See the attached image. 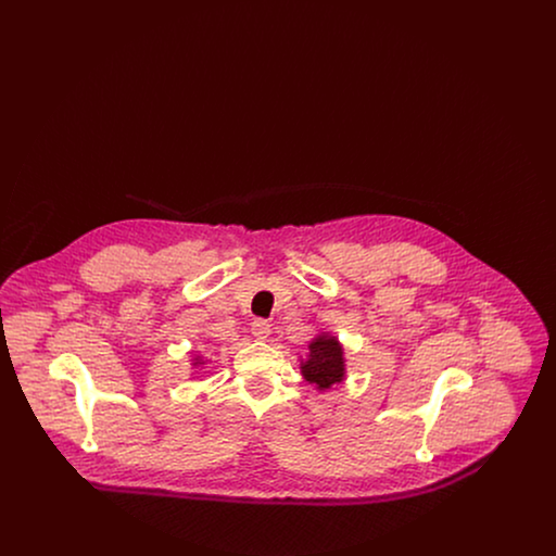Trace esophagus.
Instances as JSON below:
<instances>
[{
    "label": "esophagus",
    "mask_w": 556,
    "mask_h": 556,
    "mask_svg": "<svg viewBox=\"0 0 556 556\" xmlns=\"http://www.w3.org/2000/svg\"><path fill=\"white\" fill-rule=\"evenodd\" d=\"M252 336L256 338V340H266L268 336H270V325L263 320V318H256L254 323H252Z\"/></svg>",
    "instance_id": "34e87169"
}]
</instances>
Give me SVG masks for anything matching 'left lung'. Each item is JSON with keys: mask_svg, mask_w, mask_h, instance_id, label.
<instances>
[{"mask_svg": "<svg viewBox=\"0 0 556 556\" xmlns=\"http://www.w3.org/2000/svg\"><path fill=\"white\" fill-rule=\"evenodd\" d=\"M300 370L318 392L340 386L345 379L344 345L331 333H318L308 344V356L300 361Z\"/></svg>", "mask_w": 556, "mask_h": 556, "instance_id": "obj_1", "label": "left lung"}]
</instances>
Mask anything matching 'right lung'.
<instances>
[{
  "label": "right lung",
  "instance_id": "1",
  "mask_svg": "<svg viewBox=\"0 0 556 556\" xmlns=\"http://www.w3.org/2000/svg\"><path fill=\"white\" fill-rule=\"evenodd\" d=\"M206 363H208V361H204V358H202V356H195V358H193V363H191V365H193V367H202V365H206Z\"/></svg>",
  "mask_w": 556,
  "mask_h": 556
}]
</instances>
